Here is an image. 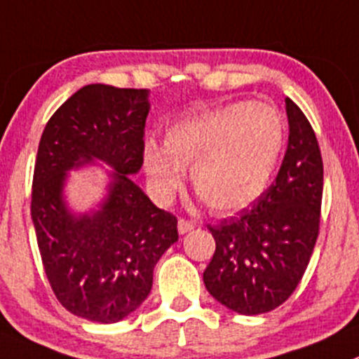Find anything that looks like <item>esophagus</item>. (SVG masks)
Returning a JSON list of instances; mask_svg holds the SVG:
<instances>
[{"instance_id":"obj_1","label":"esophagus","mask_w":359,"mask_h":359,"mask_svg":"<svg viewBox=\"0 0 359 359\" xmlns=\"http://www.w3.org/2000/svg\"><path fill=\"white\" fill-rule=\"evenodd\" d=\"M177 228H179L180 235H186L187 231H191V229L194 228V222L187 221V219H179V222H177Z\"/></svg>"}]
</instances>
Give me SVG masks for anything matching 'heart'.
Wrapping results in <instances>:
<instances>
[{"mask_svg": "<svg viewBox=\"0 0 359 359\" xmlns=\"http://www.w3.org/2000/svg\"><path fill=\"white\" fill-rule=\"evenodd\" d=\"M286 144V124L268 103L236 102L193 114L165 130V144L147 138L142 161L149 186L166 203L179 189L184 168L210 210L235 212L270 186Z\"/></svg>", "mask_w": 359, "mask_h": 359, "instance_id": "obj_1", "label": "heart"}]
</instances>
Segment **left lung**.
I'll return each instance as SVG.
<instances>
[{
	"label": "left lung",
	"instance_id": "left-lung-1",
	"mask_svg": "<svg viewBox=\"0 0 359 359\" xmlns=\"http://www.w3.org/2000/svg\"><path fill=\"white\" fill-rule=\"evenodd\" d=\"M287 151L276 182L250 207L208 226L215 252L203 272L208 293L243 316L270 312L293 294L319 233L323 159L318 138L286 98Z\"/></svg>",
	"mask_w": 359,
	"mask_h": 359
}]
</instances>
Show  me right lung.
<instances>
[{
  "instance_id": "right-lung-1",
  "label": "right lung",
  "mask_w": 359,
  "mask_h": 359,
  "mask_svg": "<svg viewBox=\"0 0 359 359\" xmlns=\"http://www.w3.org/2000/svg\"><path fill=\"white\" fill-rule=\"evenodd\" d=\"M147 89L91 83L48 119L34 163L31 217L41 263L59 304L87 321L117 323L152 287L159 257L179 240L177 217L156 207L131 180L140 172ZM111 168L96 211L75 215L64 186L69 169Z\"/></svg>"
}]
</instances>
